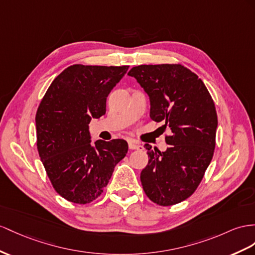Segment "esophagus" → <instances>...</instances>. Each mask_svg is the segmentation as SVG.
<instances>
[{"label": "esophagus", "mask_w": 255, "mask_h": 255, "mask_svg": "<svg viewBox=\"0 0 255 255\" xmlns=\"http://www.w3.org/2000/svg\"><path fill=\"white\" fill-rule=\"evenodd\" d=\"M128 145L130 149H143V146L140 144V143H138L134 140H130L128 142Z\"/></svg>", "instance_id": "34e87169"}]
</instances>
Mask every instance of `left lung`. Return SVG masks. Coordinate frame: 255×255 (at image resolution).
<instances>
[{
    "label": "left lung",
    "mask_w": 255,
    "mask_h": 255,
    "mask_svg": "<svg viewBox=\"0 0 255 255\" xmlns=\"http://www.w3.org/2000/svg\"><path fill=\"white\" fill-rule=\"evenodd\" d=\"M149 97V116L171 130L167 151L145 144L148 162L141 172L147 197L172 206L196 191L213 157L218 115L198 76L181 64H142L128 72Z\"/></svg>",
    "instance_id": "1"
}]
</instances>
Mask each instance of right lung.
<instances>
[{
  "label": "right lung",
  "mask_w": 255,
  "mask_h": 255,
  "mask_svg": "<svg viewBox=\"0 0 255 255\" xmlns=\"http://www.w3.org/2000/svg\"><path fill=\"white\" fill-rule=\"evenodd\" d=\"M128 68L71 65L50 84L38 106V155L55 191L74 204L99 197L128 152L123 139L93 145L88 126L91 119L106 114L107 97Z\"/></svg>",
  "instance_id": "add662e5"
}]
</instances>
